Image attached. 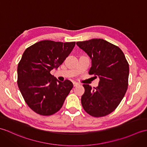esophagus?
<instances>
[{"label": "esophagus", "mask_w": 147, "mask_h": 147, "mask_svg": "<svg viewBox=\"0 0 147 147\" xmlns=\"http://www.w3.org/2000/svg\"><path fill=\"white\" fill-rule=\"evenodd\" d=\"M73 83V86H77L79 84V83H77V82H76V81H74Z\"/></svg>", "instance_id": "obj_1"}]
</instances>
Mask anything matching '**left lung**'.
Returning <instances> with one entry per match:
<instances>
[{"instance_id": "obj_1", "label": "left lung", "mask_w": 147, "mask_h": 147, "mask_svg": "<svg viewBox=\"0 0 147 147\" xmlns=\"http://www.w3.org/2000/svg\"><path fill=\"white\" fill-rule=\"evenodd\" d=\"M91 59L89 74L100 78L99 85L92 89L83 84L81 104L88 114L101 117L113 111L127 92L129 64L120 48L102 39L77 42Z\"/></svg>"}]
</instances>
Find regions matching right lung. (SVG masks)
Listing matches in <instances>:
<instances>
[{
  "instance_id": "add662e5",
  "label": "right lung",
  "mask_w": 147,
  "mask_h": 147,
  "mask_svg": "<svg viewBox=\"0 0 147 147\" xmlns=\"http://www.w3.org/2000/svg\"><path fill=\"white\" fill-rule=\"evenodd\" d=\"M75 44L45 40L24 52L18 66V84L26 103L36 113L48 116L59 111L73 88L72 82L58 81L50 72L63 64Z\"/></svg>"
}]
</instances>
